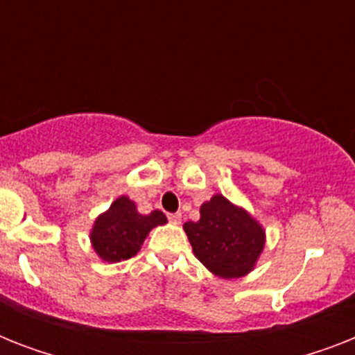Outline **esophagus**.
Masks as SVG:
<instances>
[{"label": "esophagus", "mask_w": 355, "mask_h": 355, "mask_svg": "<svg viewBox=\"0 0 355 355\" xmlns=\"http://www.w3.org/2000/svg\"><path fill=\"white\" fill-rule=\"evenodd\" d=\"M167 219H169V223H173V225H180V221H182V216H180V214H169V216H167Z\"/></svg>", "instance_id": "34e87169"}]
</instances>
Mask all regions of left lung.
<instances>
[{
    "mask_svg": "<svg viewBox=\"0 0 355 355\" xmlns=\"http://www.w3.org/2000/svg\"><path fill=\"white\" fill-rule=\"evenodd\" d=\"M184 230L200 263L228 280L248 275L265 247L263 227L223 195L200 206L199 221L184 223Z\"/></svg>",
    "mask_w": 355,
    "mask_h": 355,
    "instance_id": "8db88e82",
    "label": "left lung"
}]
</instances>
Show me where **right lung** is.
Returning a JSON list of instances; mask_svg holds the SVG:
<instances>
[{"label":"right lung","instance_id":"obj_1","mask_svg":"<svg viewBox=\"0 0 355 355\" xmlns=\"http://www.w3.org/2000/svg\"><path fill=\"white\" fill-rule=\"evenodd\" d=\"M166 223L167 217L160 210L141 216L132 200L121 195L94 223L92 247L103 261L116 263L136 256L150 230Z\"/></svg>","mask_w":355,"mask_h":355}]
</instances>
